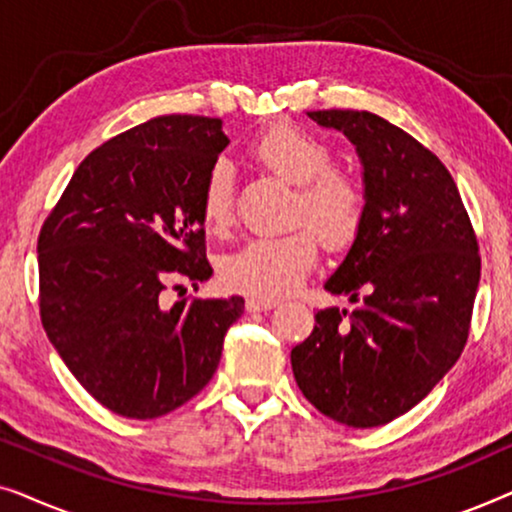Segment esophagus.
Listing matches in <instances>:
<instances>
[{
    "mask_svg": "<svg viewBox=\"0 0 512 512\" xmlns=\"http://www.w3.org/2000/svg\"><path fill=\"white\" fill-rule=\"evenodd\" d=\"M277 305H279V300H275V298H261V296L247 298L249 312H265V310H272V307H277Z\"/></svg>",
    "mask_w": 512,
    "mask_h": 512,
    "instance_id": "obj_1",
    "label": "esophagus"
}]
</instances>
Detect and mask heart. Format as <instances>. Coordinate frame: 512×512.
Returning <instances> with one entry per match:
<instances>
[{
    "label": "heart",
    "mask_w": 512,
    "mask_h": 512,
    "mask_svg": "<svg viewBox=\"0 0 512 512\" xmlns=\"http://www.w3.org/2000/svg\"><path fill=\"white\" fill-rule=\"evenodd\" d=\"M251 156L286 184L298 186L293 223L307 228L247 242L223 258L221 279L235 291L279 298L296 289L317 261V237L331 251L352 247L366 223L368 193L354 172L333 165L324 139L298 125H272L251 144ZM200 219L214 235L233 226L235 177L228 160H216L205 174Z\"/></svg>",
    "instance_id": "b5f03b06"
}]
</instances>
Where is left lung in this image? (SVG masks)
<instances>
[{"label": "left lung", "instance_id": "obj_1", "mask_svg": "<svg viewBox=\"0 0 512 512\" xmlns=\"http://www.w3.org/2000/svg\"><path fill=\"white\" fill-rule=\"evenodd\" d=\"M307 116L356 144L368 216L326 282L356 310H319L291 366L321 415L370 429L415 408L464 352L480 282L478 237L443 160L408 132L370 111Z\"/></svg>", "mask_w": 512, "mask_h": 512}]
</instances>
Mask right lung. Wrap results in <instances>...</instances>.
<instances>
[{"label":"right lung","instance_id":"right-lung-1","mask_svg":"<svg viewBox=\"0 0 512 512\" xmlns=\"http://www.w3.org/2000/svg\"><path fill=\"white\" fill-rule=\"evenodd\" d=\"M226 146L221 118H151L90 151L41 226V324L81 387L121 417H163L200 394L244 312L240 296L160 298L212 275L200 188Z\"/></svg>","mask_w":512,"mask_h":512}]
</instances>
